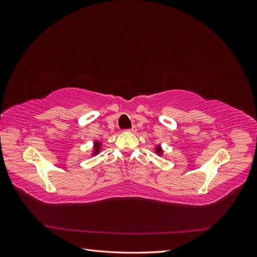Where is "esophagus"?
<instances>
[{"label": "esophagus", "instance_id": "1", "mask_svg": "<svg viewBox=\"0 0 257 257\" xmlns=\"http://www.w3.org/2000/svg\"><path fill=\"white\" fill-rule=\"evenodd\" d=\"M127 132H130V133H136V131H137V127L136 126H133L132 128H130V130H126Z\"/></svg>", "mask_w": 257, "mask_h": 257}]
</instances>
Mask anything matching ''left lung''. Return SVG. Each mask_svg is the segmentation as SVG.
Wrapping results in <instances>:
<instances>
[{
	"label": "left lung",
	"instance_id": "8db88e82",
	"mask_svg": "<svg viewBox=\"0 0 257 257\" xmlns=\"http://www.w3.org/2000/svg\"><path fill=\"white\" fill-rule=\"evenodd\" d=\"M155 152H157L159 155H162V154H163L162 147H161V146H157V147H155Z\"/></svg>",
	"mask_w": 257,
	"mask_h": 257
}]
</instances>
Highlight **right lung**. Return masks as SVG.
Returning <instances> with one entry per match:
<instances>
[{
  "label": "right lung",
  "instance_id": "1",
  "mask_svg": "<svg viewBox=\"0 0 257 257\" xmlns=\"http://www.w3.org/2000/svg\"><path fill=\"white\" fill-rule=\"evenodd\" d=\"M100 147H102V144H100V142L96 141V142L94 143V150H93L92 155H96V154H98V153H99V151H100Z\"/></svg>",
  "mask_w": 257,
  "mask_h": 257
}]
</instances>
